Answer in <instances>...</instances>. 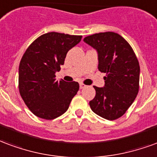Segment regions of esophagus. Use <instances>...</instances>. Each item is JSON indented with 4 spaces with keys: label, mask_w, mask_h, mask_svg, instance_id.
Returning a JSON list of instances; mask_svg holds the SVG:
<instances>
[{
    "label": "esophagus",
    "mask_w": 157,
    "mask_h": 157,
    "mask_svg": "<svg viewBox=\"0 0 157 157\" xmlns=\"http://www.w3.org/2000/svg\"><path fill=\"white\" fill-rule=\"evenodd\" d=\"M79 87H80V89H83V88H85V87H86V85H84L83 83H80Z\"/></svg>",
    "instance_id": "obj_1"
}]
</instances>
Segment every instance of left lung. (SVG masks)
Returning <instances> with one entry per match:
<instances>
[{"instance_id": "obj_1", "label": "left lung", "mask_w": 157, "mask_h": 157, "mask_svg": "<svg viewBox=\"0 0 157 157\" xmlns=\"http://www.w3.org/2000/svg\"><path fill=\"white\" fill-rule=\"evenodd\" d=\"M83 42L98 53L100 72L105 73V86H94L95 97L90 108L100 117L114 121L126 112L139 91L140 65L133 49L118 33H96Z\"/></svg>"}]
</instances>
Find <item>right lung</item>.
<instances>
[{
	"instance_id": "obj_1",
	"label": "right lung",
	"mask_w": 157,
	"mask_h": 157,
	"mask_svg": "<svg viewBox=\"0 0 157 157\" xmlns=\"http://www.w3.org/2000/svg\"><path fill=\"white\" fill-rule=\"evenodd\" d=\"M82 36L48 33L36 38L21 58L19 65V91L33 114L53 120L67 111L79 89L78 82L55 79L67 52Z\"/></svg>"
}]
</instances>
